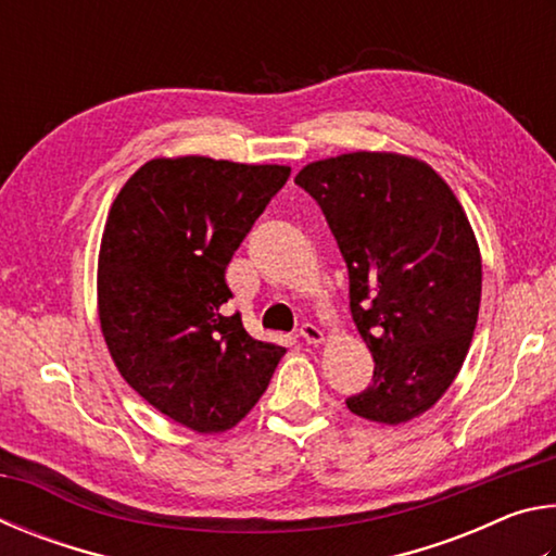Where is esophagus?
I'll return each mask as SVG.
<instances>
[{
	"instance_id": "esophagus-1",
	"label": "esophagus",
	"mask_w": 556,
	"mask_h": 556,
	"mask_svg": "<svg viewBox=\"0 0 556 556\" xmlns=\"http://www.w3.org/2000/svg\"><path fill=\"white\" fill-rule=\"evenodd\" d=\"M299 336L304 338V341H306L308 345H321V343H324V331H321V328H318V326H314V324H304V326H301Z\"/></svg>"
}]
</instances>
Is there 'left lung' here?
<instances>
[{"label": "left lung", "instance_id": "left-lung-1", "mask_svg": "<svg viewBox=\"0 0 556 556\" xmlns=\"http://www.w3.org/2000/svg\"><path fill=\"white\" fill-rule=\"evenodd\" d=\"M294 181L321 205L375 361L348 409L404 425L444 397L473 341L483 265L464 205L427 162L397 152L318 159Z\"/></svg>", "mask_w": 556, "mask_h": 556}]
</instances>
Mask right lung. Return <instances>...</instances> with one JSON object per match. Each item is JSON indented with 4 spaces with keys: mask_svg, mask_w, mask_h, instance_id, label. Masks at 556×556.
I'll list each match as a JSON object with an SVG mask.
<instances>
[{
    "mask_svg": "<svg viewBox=\"0 0 556 556\" xmlns=\"http://www.w3.org/2000/svg\"><path fill=\"white\" fill-rule=\"evenodd\" d=\"M291 174L279 164L159 156L112 201L98 255V316L122 378L199 434L255 407L287 351L228 314L232 252Z\"/></svg>",
    "mask_w": 556,
    "mask_h": 556,
    "instance_id": "obj_1",
    "label": "right lung"
}]
</instances>
